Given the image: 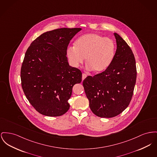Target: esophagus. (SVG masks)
I'll use <instances>...</instances> for the list:
<instances>
[{"label": "esophagus", "mask_w": 157, "mask_h": 157, "mask_svg": "<svg viewBox=\"0 0 157 157\" xmlns=\"http://www.w3.org/2000/svg\"><path fill=\"white\" fill-rule=\"evenodd\" d=\"M87 76V75H86L85 74H82V81H83L84 79H85L86 78V77Z\"/></svg>", "instance_id": "obj_1"}]
</instances>
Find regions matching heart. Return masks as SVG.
Wrapping results in <instances>:
<instances>
[{
    "mask_svg": "<svg viewBox=\"0 0 157 157\" xmlns=\"http://www.w3.org/2000/svg\"><path fill=\"white\" fill-rule=\"evenodd\" d=\"M116 49V44L111 38L90 33L79 37L75 41V47H68L66 55L74 67L81 65L85 58L87 69L100 73L110 66Z\"/></svg>",
    "mask_w": 157,
    "mask_h": 157,
    "instance_id": "obj_1",
    "label": "heart"
}]
</instances>
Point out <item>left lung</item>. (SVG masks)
<instances>
[{
	"label": "left lung",
	"instance_id": "obj_1",
	"mask_svg": "<svg viewBox=\"0 0 157 157\" xmlns=\"http://www.w3.org/2000/svg\"><path fill=\"white\" fill-rule=\"evenodd\" d=\"M114 35L117 49L110 66L83 81L90 107L100 117H115L128 107L136 80V62L131 48L118 34Z\"/></svg>",
	"mask_w": 157,
	"mask_h": 157
}]
</instances>
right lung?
I'll return each instance as SVG.
<instances>
[{"mask_svg":"<svg viewBox=\"0 0 157 157\" xmlns=\"http://www.w3.org/2000/svg\"><path fill=\"white\" fill-rule=\"evenodd\" d=\"M82 29L59 28L42 34L28 47L21 69V85L40 114L60 116L69 109L72 88L82 81L81 71L69 65L66 50Z\"/></svg>","mask_w":157,"mask_h":157,"instance_id":"right-lung-1","label":"right lung"}]
</instances>
